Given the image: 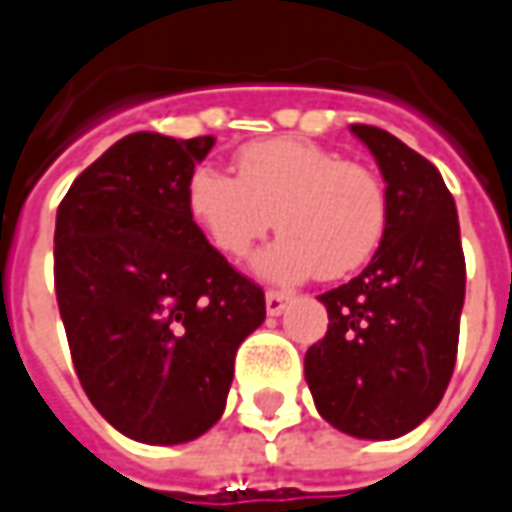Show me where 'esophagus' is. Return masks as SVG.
Instances as JSON below:
<instances>
[{
  "label": "esophagus",
  "instance_id": "1",
  "mask_svg": "<svg viewBox=\"0 0 512 512\" xmlns=\"http://www.w3.org/2000/svg\"><path fill=\"white\" fill-rule=\"evenodd\" d=\"M288 300H291V294H285V291H269V294H266V311H269V316L283 314Z\"/></svg>",
  "mask_w": 512,
  "mask_h": 512
}]
</instances>
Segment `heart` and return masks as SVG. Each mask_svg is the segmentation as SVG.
<instances>
[{"label": "heart", "mask_w": 512, "mask_h": 512, "mask_svg": "<svg viewBox=\"0 0 512 512\" xmlns=\"http://www.w3.org/2000/svg\"><path fill=\"white\" fill-rule=\"evenodd\" d=\"M235 173L201 165L190 173L184 204L221 255L243 260L274 224L283 235L255 269L280 283L311 274L347 277L375 255L387 232V190L373 170L297 137L252 142Z\"/></svg>", "instance_id": "1"}]
</instances>
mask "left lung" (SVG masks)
Wrapping results in <instances>:
<instances>
[{
    "label": "left lung",
    "mask_w": 512,
    "mask_h": 512,
    "mask_svg": "<svg viewBox=\"0 0 512 512\" xmlns=\"http://www.w3.org/2000/svg\"><path fill=\"white\" fill-rule=\"evenodd\" d=\"M350 131L387 182V232L367 269L319 297L330 322L305 353V381L333 429L395 440L437 409L451 381L465 255L440 170L384 128Z\"/></svg>",
    "instance_id": "obj_1"
}]
</instances>
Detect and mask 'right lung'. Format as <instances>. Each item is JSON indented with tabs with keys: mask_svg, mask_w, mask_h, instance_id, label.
I'll use <instances>...</instances> for the list:
<instances>
[{
	"mask_svg": "<svg viewBox=\"0 0 512 512\" xmlns=\"http://www.w3.org/2000/svg\"><path fill=\"white\" fill-rule=\"evenodd\" d=\"M215 137L137 131L72 182L55 215V297L72 364L114 429L148 446L210 431L263 288L190 218L184 187Z\"/></svg>",
	"mask_w": 512,
	"mask_h": 512,
	"instance_id": "add662e5",
	"label": "right lung"
}]
</instances>
